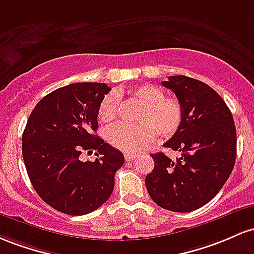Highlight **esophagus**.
Listing matches in <instances>:
<instances>
[{"mask_svg":"<svg viewBox=\"0 0 254 254\" xmlns=\"http://www.w3.org/2000/svg\"><path fill=\"white\" fill-rule=\"evenodd\" d=\"M135 157H136L135 153H126V155H125V159H126V162L133 161Z\"/></svg>","mask_w":254,"mask_h":254,"instance_id":"esophagus-1","label":"esophagus"}]
</instances>
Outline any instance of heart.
<instances>
[{
  "instance_id": "1",
  "label": "heart",
  "mask_w": 254,
  "mask_h": 254,
  "mask_svg": "<svg viewBox=\"0 0 254 254\" xmlns=\"http://www.w3.org/2000/svg\"><path fill=\"white\" fill-rule=\"evenodd\" d=\"M130 96L141 104L134 125L118 124L105 132L108 142L124 152H140L152 141L153 135L170 138L180 129L184 121V107L178 98L164 97L161 87L145 84L129 91ZM119 93L110 92L98 105V118L110 124L118 116Z\"/></svg>"
}]
</instances>
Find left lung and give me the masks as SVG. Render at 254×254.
Listing matches in <instances>:
<instances>
[{
  "label": "left lung",
  "instance_id": "1",
  "mask_svg": "<svg viewBox=\"0 0 254 254\" xmlns=\"http://www.w3.org/2000/svg\"><path fill=\"white\" fill-rule=\"evenodd\" d=\"M162 85L184 107L180 129L164 142L181 156L172 161L163 152L151 155L155 168L145 185L158 206L190 212L209 203L232 174L236 158L234 120L222 97L203 81L175 75Z\"/></svg>",
  "mask_w": 254,
  "mask_h": 254
}]
</instances>
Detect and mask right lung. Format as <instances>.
Masks as SVG:
<instances>
[{
    "mask_svg": "<svg viewBox=\"0 0 254 254\" xmlns=\"http://www.w3.org/2000/svg\"><path fill=\"white\" fill-rule=\"evenodd\" d=\"M110 87L103 82H76L43 97L22 134V158L33 189L53 209L86 215L112 195L121 151L93 134L98 105ZM97 151L96 161L82 162V150Z\"/></svg>",
    "mask_w": 254,
    "mask_h": 254,
    "instance_id": "right-lung-1",
    "label": "right lung"
}]
</instances>
